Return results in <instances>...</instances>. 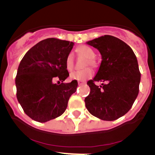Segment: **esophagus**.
<instances>
[{
  "label": "esophagus",
  "instance_id": "esophagus-1",
  "mask_svg": "<svg viewBox=\"0 0 155 155\" xmlns=\"http://www.w3.org/2000/svg\"><path fill=\"white\" fill-rule=\"evenodd\" d=\"M78 85H82V84H85V82L84 81H78Z\"/></svg>",
  "mask_w": 155,
  "mask_h": 155
}]
</instances>
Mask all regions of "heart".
<instances>
[{
	"label": "heart",
	"instance_id": "1",
	"mask_svg": "<svg viewBox=\"0 0 155 155\" xmlns=\"http://www.w3.org/2000/svg\"><path fill=\"white\" fill-rule=\"evenodd\" d=\"M77 52L80 53L81 55L84 56L87 60V64L91 66L94 65V59L96 56V53L91 47L87 46H81L77 49ZM86 65V66H87ZM65 66L66 68L68 71H71L74 68V58L72 53H69L65 60ZM93 76V71L91 68H85V69L81 70V71H74L70 74V78L74 81H84L87 80V79L91 78Z\"/></svg>",
	"mask_w": 155,
	"mask_h": 155
}]
</instances>
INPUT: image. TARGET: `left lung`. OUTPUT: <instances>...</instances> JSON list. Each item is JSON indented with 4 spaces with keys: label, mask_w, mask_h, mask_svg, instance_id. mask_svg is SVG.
<instances>
[{
    "label": "left lung",
    "mask_w": 155,
    "mask_h": 155,
    "mask_svg": "<svg viewBox=\"0 0 155 155\" xmlns=\"http://www.w3.org/2000/svg\"><path fill=\"white\" fill-rule=\"evenodd\" d=\"M102 55L99 69L93 80L87 81L90 94L84 98L91 115L102 120L113 121L124 116L132 107L139 93L140 81L137 57L121 39L105 35L87 42ZM95 81H107L98 86Z\"/></svg>",
    "instance_id": "1"
}]
</instances>
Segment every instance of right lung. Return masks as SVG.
I'll return each instance as SVG.
<instances>
[{"label": "right lung", "instance_id": "add662e5", "mask_svg": "<svg viewBox=\"0 0 155 155\" xmlns=\"http://www.w3.org/2000/svg\"><path fill=\"white\" fill-rule=\"evenodd\" d=\"M74 42L50 38L31 47L20 62L15 78L17 98L31 119L45 123L61 116L76 91L78 81L63 83L69 76L65 66ZM55 78L62 81L54 84Z\"/></svg>", "mask_w": 155, "mask_h": 155}]
</instances>
